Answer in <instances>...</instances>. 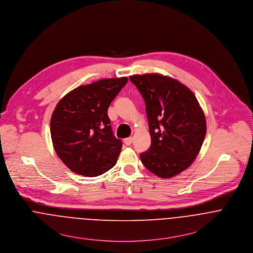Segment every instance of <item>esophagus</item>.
<instances>
[{
    "instance_id": "esophagus-1",
    "label": "esophagus",
    "mask_w": 253,
    "mask_h": 253,
    "mask_svg": "<svg viewBox=\"0 0 253 253\" xmlns=\"http://www.w3.org/2000/svg\"><path fill=\"white\" fill-rule=\"evenodd\" d=\"M132 142H133V138H127L124 140V143L126 145H130V144H132Z\"/></svg>"
}]
</instances>
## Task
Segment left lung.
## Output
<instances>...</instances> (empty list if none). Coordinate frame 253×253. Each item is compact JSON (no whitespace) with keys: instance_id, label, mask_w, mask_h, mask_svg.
Wrapping results in <instances>:
<instances>
[{"instance_id":"left-lung-1","label":"left lung","mask_w":253,"mask_h":253,"mask_svg":"<svg viewBox=\"0 0 253 253\" xmlns=\"http://www.w3.org/2000/svg\"><path fill=\"white\" fill-rule=\"evenodd\" d=\"M140 91L148 120L151 145L140 153L144 167L169 178L195 160L206 137L207 124L193 92L176 80L158 74L131 76Z\"/></svg>"}]
</instances>
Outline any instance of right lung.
Returning a JSON list of instances; mask_svg holds the SVG:
<instances>
[{
  "label": "right lung",
  "instance_id": "add662e5",
  "mask_svg": "<svg viewBox=\"0 0 253 253\" xmlns=\"http://www.w3.org/2000/svg\"><path fill=\"white\" fill-rule=\"evenodd\" d=\"M127 78L82 85L64 96L50 120L58 157L72 171L97 176L113 168L122 141L113 136L108 109Z\"/></svg>",
  "mask_w": 253,
  "mask_h": 253
}]
</instances>
